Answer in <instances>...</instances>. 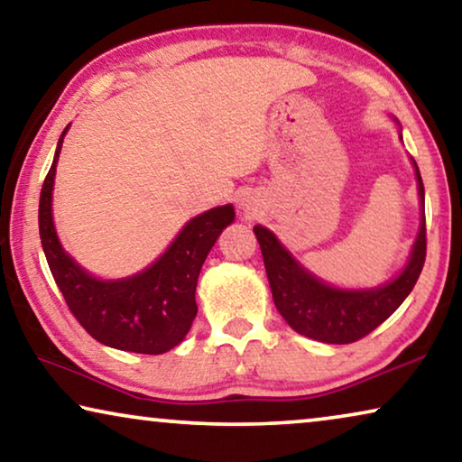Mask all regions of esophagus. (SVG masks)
<instances>
[{"label": "esophagus", "instance_id": "34e87169", "mask_svg": "<svg viewBox=\"0 0 462 462\" xmlns=\"http://www.w3.org/2000/svg\"><path fill=\"white\" fill-rule=\"evenodd\" d=\"M246 209H249V208H246Z\"/></svg>", "mask_w": 462, "mask_h": 462}]
</instances>
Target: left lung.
<instances>
[{"instance_id":"obj_1","label":"left lung","mask_w":462,"mask_h":462,"mask_svg":"<svg viewBox=\"0 0 462 462\" xmlns=\"http://www.w3.org/2000/svg\"><path fill=\"white\" fill-rule=\"evenodd\" d=\"M419 195H421V230L412 246L409 265L390 284L375 291H338L323 284L291 257L273 234L254 226L261 254L270 280L272 297L282 318L294 332L328 344H350L365 338L390 318L415 288L425 263L428 232H425V190L415 163Z\"/></svg>"}]
</instances>
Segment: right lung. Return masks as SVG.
Masks as SVG:
<instances>
[{
    "label": "right lung",
    "mask_w": 462,
    "mask_h": 462,
    "mask_svg": "<svg viewBox=\"0 0 462 462\" xmlns=\"http://www.w3.org/2000/svg\"><path fill=\"white\" fill-rule=\"evenodd\" d=\"M66 130L39 199L41 245L55 284L70 313L97 342L128 353H168L189 334L197 315L199 272L213 243L232 224L234 208L224 205L190 219L170 249L143 273L118 282L93 278L61 249L51 219L55 163Z\"/></svg>",
    "instance_id": "obj_1"
}]
</instances>
